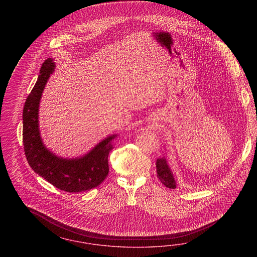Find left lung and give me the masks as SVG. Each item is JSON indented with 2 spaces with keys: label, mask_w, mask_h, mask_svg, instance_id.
I'll use <instances>...</instances> for the list:
<instances>
[{
  "label": "left lung",
  "mask_w": 257,
  "mask_h": 257,
  "mask_svg": "<svg viewBox=\"0 0 257 257\" xmlns=\"http://www.w3.org/2000/svg\"><path fill=\"white\" fill-rule=\"evenodd\" d=\"M156 172H157V177L159 178L160 182L163 184L164 186L169 188L176 187V182L165 157L158 158L156 160Z\"/></svg>",
  "instance_id": "left-lung-1"
}]
</instances>
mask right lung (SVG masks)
<instances>
[{
    "label": "right lung",
    "instance_id": "add662e5",
    "mask_svg": "<svg viewBox=\"0 0 257 257\" xmlns=\"http://www.w3.org/2000/svg\"><path fill=\"white\" fill-rule=\"evenodd\" d=\"M55 63L48 58L39 70V78L24 104L23 140L24 153L33 171L60 190L77 193L98 187L109 172L111 141L117 135L101 140L82 157L66 159L55 156L44 146L39 128V107L48 79L55 70Z\"/></svg>",
    "mask_w": 257,
    "mask_h": 257
}]
</instances>
